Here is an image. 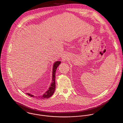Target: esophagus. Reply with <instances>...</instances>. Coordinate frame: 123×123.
Returning a JSON list of instances; mask_svg holds the SVG:
<instances>
[{"label":"esophagus","mask_w":123,"mask_h":123,"mask_svg":"<svg viewBox=\"0 0 123 123\" xmlns=\"http://www.w3.org/2000/svg\"><path fill=\"white\" fill-rule=\"evenodd\" d=\"M62 61H65V58L64 57H62Z\"/></svg>","instance_id":"1"}]
</instances>
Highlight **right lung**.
I'll return each mask as SVG.
<instances>
[{"mask_svg": "<svg viewBox=\"0 0 123 123\" xmlns=\"http://www.w3.org/2000/svg\"><path fill=\"white\" fill-rule=\"evenodd\" d=\"M61 62V61H57L54 62L53 65V74H52V82L51 84L50 87L49 88L48 90L46 91L45 93H44L42 96H39L37 97H35L34 95H32L31 94L27 93L26 94L29 95V96L31 97H36L37 98H48L50 97H51L55 91V74H56V71L57 70V67L59 66Z\"/></svg>", "mask_w": 123, "mask_h": 123, "instance_id": "add662e5", "label": "right lung"}]
</instances>
